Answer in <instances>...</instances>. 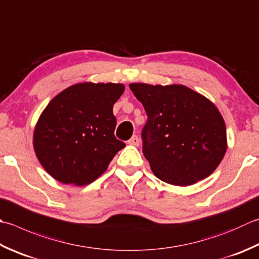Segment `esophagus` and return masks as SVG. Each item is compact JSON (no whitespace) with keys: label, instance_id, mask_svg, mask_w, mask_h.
I'll return each instance as SVG.
<instances>
[{"label":"esophagus","instance_id":"1","mask_svg":"<svg viewBox=\"0 0 259 259\" xmlns=\"http://www.w3.org/2000/svg\"><path fill=\"white\" fill-rule=\"evenodd\" d=\"M128 144L131 145V146H139L140 140H139V138H138V136L135 135V136L131 137V138L128 140Z\"/></svg>","mask_w":259,"mask_h":259}]
</instances>
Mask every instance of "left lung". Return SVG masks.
I'll use <instances>...</instances> for the list:
<instances>
[{
    "label": "left lung",
    "mask_w": 259,
    "mask_h": 259,
    "mask_svg": "<svg viewBox=\"0 0 259 259\" xmlns=\"http://www.w3.org/2000/svg\"><path fill=\"white\" fill-rule=\"evenodd\" d=\"M148 120L143 153L159 180L187 186L210 176L227 150L225 120L205 96L184 85L131 83Z\"/></svg>",
    "instance_id": "obj_1"
}]
</instances>
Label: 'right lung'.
<instances>
[{
  "label": "right lung",
  "instance_id": "1",
  "mask_svg": "<svg viewBox=\"0 0 259 259\" xmlns=\"http://www.w3.org/2000/svg\"><path fill=\"white\" fill-rule=\"evenodd\" d=\"M123 84L78 83L50 101L33 131L40 164L64 184L88 185L125 146L114 137L113 104Z\"/></svg>",
  "mask_w": 259,
  "mask_h": 259
}]
</instances>
